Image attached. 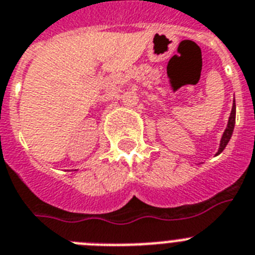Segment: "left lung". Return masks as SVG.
Instances as JSON below:
<instances>
[{
    "mask_svg": "<svg viewBox=\"0 0 255 255\" xmlns=\"http://www.w3.org/2000/svg\"><path fill=\"white\" fill-rule=\"evenodd\" d=\"M235 121H236V105H235V100H234V104H232V109H231V114H230L229 122H227V127H226L225 132H223L222 137H221L220 147H218V151H217L216 155H220L221 152L225 150V147L227 146V143H229L230 138H231V136H232V132H234Z\"/></svg>",
    "mask_w": 255,
    "mask_h": 255,
    "instance_id": "obj_1",
    "label": "left lung"
}]
</instances>
